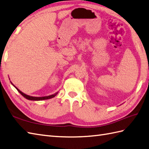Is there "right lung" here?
<instances>
[{"label":"right lung","mask_w":149,"mask_h":149,"mask_svg":"<svg viewBox=\"0 0 149 149\" xmlns=\"http://www.w3.org/2000/svg\"><path fill=\"white\" fill-rule=\"evenodd\" d=\"M11 84L15 87L17 90H18V91L20 93L21 95H22L24 98H25L27 100H33V101H40V100H47V99H50V98H54L55 96H56L58 95V92H56V93H54V94L53 95H49V96H42V97H36V96H29V95H27L26 94H25V93H23L19 89L17 88L16 86L14 85L13 83L11 82Z\"/></svg>","instance_id":"add662e5"}]
</instances>
